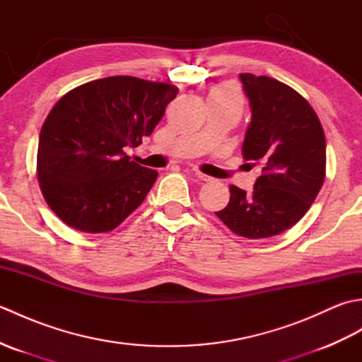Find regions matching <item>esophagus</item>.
<instances>
[{"label": "esophagus", "instance_id": "obj_1", "mask_svg": "<svg viewBox=\"0 0 362 362\" xmlns=\"http://www.w3.org/2000/svg\"><path fill=\"white\" fill-rule=\"evenodd\" d=\"M194 174H196L197 179H201V180H204V182H210V180H211V177H210V175H205L204 173L197 171V169H194Z\"/></svg>", "mask_w": 362, "mask_h": 362}]
</instances>
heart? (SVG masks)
Returning <instances> with one entry per match:
<instances>
[{
  "instance_id": "1",
  "label": "heart",
  "mask_w": 362,
  "mask_h": 362,
  "mask_svg": "<svg viewBox=\"0 0 362 362\" xmlns=\"http://www.w3.org/2000/svg\"><path fill=\"white\" fill-rule=\"evenodd\" d=\"M211 96H218L222 99H228V101H235V103H240L241 104V96H240V91H238L233 86H221L218 88H214L211 93Z\"/></svg>"
}]
</instances>
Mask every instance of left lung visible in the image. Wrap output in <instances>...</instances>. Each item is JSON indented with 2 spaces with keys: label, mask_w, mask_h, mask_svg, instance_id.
Wrapping results in <instances>:
<instances>
[{
  "label": "left lung",
  "mask_w": 362,
  "mask_h": 362,
  "mask_svg": "<svg viewBox=\"0 0 362 362\" xmlns=\"http://www.w3.org/2000/svg\"><path fill=\"white\" fill-rule=\"evenodd\" d=\"M252 109L243 156L261 166L250 194L230 185V202L216 216L238 236L283 233L310 210L325 180V134L306 99L267 76L241 73Z\"/></svg>",
  "instance_id": "left-lung-1"
}]
</instances>
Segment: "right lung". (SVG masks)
<instances>
[{
  "label": "right lung",
  "mask_w": 362,
  "mask_h": 362,
  "mask_svg": "<svg viewBox=\"0 0 362 362\" xmlns=\"http://www.w3.org/2000/svg\"><path fill=\"white\" fill-rule=\"evenodd\" d=\"M177 93L171 83L112 76L59 99L40 130L37 179L66 226L105 233L141 205L158 173L124 149L152 134Z\"/></svg>",
  "instance_id": "obj_1"
}]
</instances>
